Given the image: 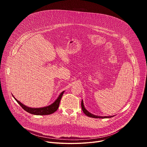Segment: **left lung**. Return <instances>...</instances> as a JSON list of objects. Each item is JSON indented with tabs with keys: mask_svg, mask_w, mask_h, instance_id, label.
<instances>
[{
	"mask_svg": "<svg viewBox=\"0 0 147 147\" xmlns=\"http://www.w3.org/2000/svg\"><path fill=\"white\" fill-rule=\"evenodd\" d=\"M81 108H82V110L83 111V112L84 113V114H86L87 116L88 117H93V118H109V117H113V116H96V115H94L91 113H90L84 107V103H83V100H82L81 101Z\"/></svg>",
	"mask_w": 147,
	"mask_h": 147,
	"instance_id": "obj_1",
	"label": "left lung"
}]
</instances>
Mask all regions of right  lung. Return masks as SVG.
<instances>
[{
    "label": "right lung",
    "instance_id": "1",
    "mask_svg": "<svg viewBox=\"0 0 147 147\" xmlns=\"http://www.w3.org/2000/svg\"><path fill=\"white\" fill-rule=\"evenodd\" d=\"M65 91H63L59 97L56 99V100L50 105L46 107H43V108H30L28 107L26 105H24V104L22 103H21L20 101H18L15 97L13 95L15 100L17 102V103L20 105L22 107V108L25 110L26 112L32 114V115H51L55 112H56L59 107V103L61 100V98L63 96V94Z\"/></svg>",
    "mask_w": 147,
    "mask_h": 147
}]
</instances>
